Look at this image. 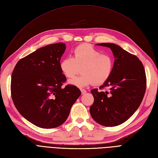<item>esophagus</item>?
<instances>
[{
	"mask_svg": "<svg viewBox=\"0 0 158 158\" xmlns=\"http://www.w3.org/2000/svg\"><path fill=\"white\" fill-rule=\"evenodd\" d=\"M81 92H82V94H85L86 93V90H85L84 89H81Z\"/></svg>",
	"mask_w": 158,
	"mask_h": 158,
	"instance_id": "obj_1",
	"label": "esophagus"
}]
</instances>
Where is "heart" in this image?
<instances>
[{
  "label": "heart",
  "mask_w": 158,
  "mask_h": 158,
  "mask_svg": "<svg viewBox=\"0 0 158 158\" xmlns=\"http://www.w3.org/2000/svg\"><path fill=\"white\" fill-rule=\"evenodd\" d=\"M59 66L67 78H73L81 67L82 74L70 80L69 84L82 88L91 84L99 85L106 82L112 74L114 60L111 55L102 53L91 44H82L75 47L73 58L61 60Z\"/></svg>",
  "instance_id": "heart-1"
}]
</instances>
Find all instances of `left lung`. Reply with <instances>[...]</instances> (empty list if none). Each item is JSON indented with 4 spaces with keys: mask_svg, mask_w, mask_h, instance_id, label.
I'll use <instances>...</instances> for the list:
<instances>
[{
    "mask_svg": "<svg viewBox=\"0 0 158 158\" xmlns=\"http://www.w3.org/2000/svg\"><path fill=\"white\" fill-rule=\"evenodd\" d=\"M98 45L109 47L115 59L112 74L100 90H91L94 101L89 112L99 125L114 127L127 121L140 106L146 89L145 69L136 55L118 45Z\"/></svg>",
    "mask_w": 158,
    "mask_h": 158,
    "instance_id": "obj_1",
    "label": "left lung"
}]
</instances>
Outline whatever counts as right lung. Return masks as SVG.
<instances>
[{
    "label": "right lung",
    "instance_id": "obj_1",
    "mask_svg": "<svg viewBox=\"0 0 158 158\" xmlns=\"http://www.w3.org/2000/svg\"><path fill=\"white\" fill-rule=\"evenodd\" d=\"M63 43L38 49L19 60L11 78V97L22 115L43 128L58 127L68 118L81 95L75 85L63 87L66 76L60 69Z\"/></svg>",
    "mask_w": 158,
    "mask_h": 158
}]
</instances>
